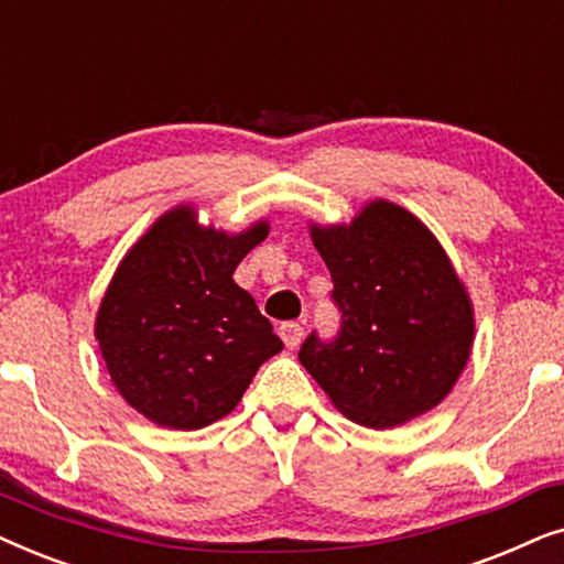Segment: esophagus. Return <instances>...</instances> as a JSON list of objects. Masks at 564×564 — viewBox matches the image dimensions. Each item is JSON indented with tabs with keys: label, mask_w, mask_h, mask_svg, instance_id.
Here are the masks:
<instances>
[{
	"label": "esophagus",
	"mask_w": 564,
	"mask_h": 564,
	"mask_svg": "<svg viewBox=\"0 0 564 564\" xmlns=\"http://www.w3.org/2000/svg\"><path fill=\"white\" fill-rule=\"evenodd\" d=\"M303 334H305V328L295 321H288L280 326V336L288 349H295V346H300V341H303Z\"/></svg>",
	"instance_id": "obj_1"
}]
</instances>
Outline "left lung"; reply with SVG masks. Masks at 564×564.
Masks as SVG:
<instances>
[{
  "label": "left lung",
  "mask_w": 564,
  "mask_h": 564,
  "mask_svg": "<svg viewBox=\"0 0 564 564\" xmlns=\"http://www.w3.org/2000/svg\"><path fill=\"white\" fill-rule=\"evenodd\" d=\"M338 330H313L297 359L338 411L392 429L446 398L469 359L473 305L446 253L419 218L367 205L349 228H315Z\"/></svg>",
  "instance_id": "obj_1"
}]
</instances>
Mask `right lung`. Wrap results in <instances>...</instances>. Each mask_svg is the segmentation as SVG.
<instances>
[{
  "instance_id": "add662e5",
  "label": "right lung",
  "mask_w": 564,
  "mask_h": 564,
  "mask_svg": "<svg viewBox=\"0 0 564 564\" xmlns=\"http://www.w3.org/2000/svg\"><path fill=\"white\" fill-rule=\"evenodd\" d=\"M267 230L259 223L226 236L176 207L122 259L95 334L120 395L145 419L203 429L234 411L257 369L282 351L272 323L234 282Z\"/></svg>"
}]
</instances>
